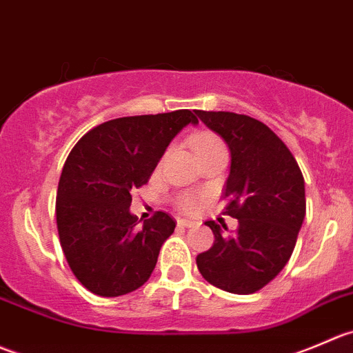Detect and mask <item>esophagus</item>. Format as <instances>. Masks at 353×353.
Here are the masks:
<instances>
[{"instance_id": "obj_1", "label": "esophagus", "mask_w": 353, "mask_h": 353, "mask_svg": "<svg viewBox=\"0 0 353 353\" xmlns=\"http://www.w3.org/2000/svg\"><path fill=\"white\" fill-rule=\"evenodd\" d=\"M197 225V221H192V219H178V226H183V228H194Z\"/></svg>"}]
</instances>
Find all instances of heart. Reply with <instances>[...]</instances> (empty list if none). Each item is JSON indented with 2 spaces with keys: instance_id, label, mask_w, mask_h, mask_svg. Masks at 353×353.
I'll return each instance as SVG.
<instances>
[{
  "instance_id": "1",
  "label": "heart",
  "mask_w": 353,
  "mask_h": 353,
  "mask_svg": "<svg viewBox=\"0 0 353 353\" xmlns=\"http://www.w3.org/2000/svg\"><path fill=\"white\" fill-rule=\"evenodd\" d=\"M192 142H194L195 151H199V149L208 148V145H212V144H218V142H221V141L211 134H197V135H194ZM202 202H204V197H202V195L187 194L185 197H181L180 208L183 209L185 212H195L201 209Z\"/></svg>"
}]
</instances>
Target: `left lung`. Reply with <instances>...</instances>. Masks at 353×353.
I'll list each match as a JSON object with an SVG mask.
<instances>
[{
  "label": "left lung",
  "instance_id": "left-lung-1",
  "mask_svg": "<svg viewBox=\"0 0 353 353\" xmlns=\"http://www.w3.org/2000/svg\"><path fill=\"white\" fill-rule=\"evenodd\" d=\"M197 117L225 139L232 152L223 214L239 219L233 235L205 221L214 243L199 254L202 278L236 295L256 294L285 268L305 216V187L294 154L263 121L230 111H201ZM226 230V225H223Z\"/></svg>",
  "mask_w": 353,
  "mask_h": 353
}]
</instances>
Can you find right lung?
Here are the masks:
<instances>
[{"label":"right lung","instance_id":"right-lung-1","mask_svg":"<svg viewBox=\"0 0 353 353\" xmlns=\"http://www.w3.org/2000/svg\"><path fill=\"white\" fill-rule=\"evenodd\" d=\"M199 123L190 110L104 121L70 151L57 192L59 243L89 292L120 296L145 283L175 219L163 211L139 225L132 192L151 178L178 132Z\"/></svg>","mask_w":353,"mask_h":353}]
</instances>
